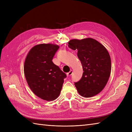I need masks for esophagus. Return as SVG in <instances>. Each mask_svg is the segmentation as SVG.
Masks as SVG:
<instances>
[{
	"label": "esophagus",
	"mask_w": 132,
	"mask_h": 132,
	"mask_svg": "<svg viewBox=\"0 0 132 132\" xmlns=\"http://www.w3.org/2000/svg\"><path fill=\"white\" fill-rule=\"evenodd\" d=\"M72 74H73V71L70 70L69 73H67V76H68V77H70V75H72Z\"/></svg>",
	"instance_id": "1"
}]
</instances>
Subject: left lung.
<instances>
[{
    "mask_svg": "<svg viewBox=\"0 0 132 132\" xmlns=\"http://www.w3.org/2000/svg\"><path fill=\"white\" fill-rule=\"evenodd\" d=\"M68 46L78 51V57L82 66V77L74 82L79 94L85 97L98 94L106 86L111 74V58L106 48L91 38L71 39Z\"/></svg>",
    "mask_w": 132,
    "mask_h": 132,
    "instance_id": "1",
    "label": "left lung"
}]
</instances>
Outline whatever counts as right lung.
Instances as JSON below:
<instances>
[{
	"instance_id": "add662e5",
	"label": "right lung",
	"mask_w": 132,
	"mask_h": 132,
	"mask_svg": "<svg viewBox=\"0 0 132 132\" xmlns=\"http://www.w3.org/2000/svg\"><path fill=\"white\" fill-rule=\"evenodd\" d=\"M59 47L52 44L34 46L28 53L24 64V74L33 93L44 100L56 99L67 75L53 63L52 59Z\"/></svg>"
}]
</instances>
